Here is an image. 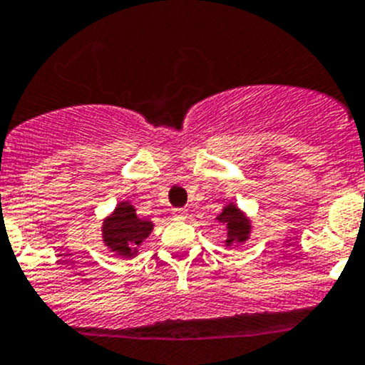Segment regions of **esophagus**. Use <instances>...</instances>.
<instances>
[{"mask_svg": "<svg viewBox=\"0 0 365 365\" xmlns=\"http://www.w3.org/2000/svg\"><path fill=\"white\" fill-rule=\"evenodd\" d=\"M187 217H189V213H187L185 208L173 210V219H175V220H185Z\"/></svg>", "mask_w": 365, "mask_h": 365, "instance_id": "1", "label": "esophagus"}]
</instances>
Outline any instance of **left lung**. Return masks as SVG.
<instances>
[{"mask_svg": "<svg viewBox=\"0 0 365 365\" xmlns=\"http://www.w3.org/2000/svg\"><path fill=\"white\" fill-rule=\"evenodd\" d=\"M217 222H220V226L226 227L227 247L233 244H244L249 238V235H251V220L245 217V213L235 203L224 206L222 212L217 215Z\"/></svg>", "mask_w": 365, "mask_h": 365, "instance_id": "left-lung-1", "label": "left lung"}]
</instances>
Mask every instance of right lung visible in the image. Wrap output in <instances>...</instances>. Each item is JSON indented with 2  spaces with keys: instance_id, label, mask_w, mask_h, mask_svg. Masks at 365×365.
<instances>
[{
  "instance_id": "add662e5",
  "label": "right lung",
  "mask_w": 365,
  "mask_h": 365,
  "mask_svg": "<svg viewBox=\"0 0 365 365\" xmlns=\"http://www.w3.org/2000/svg\"><path fill=\"white\" fill-rule=\"evenodd\" d=\"M152 220H143L135 215V208L128 201L116 205L114 212L102 224V238L106 247L121 257H132L138 247L152 233Z\"/></svg>"
}]
</instances>
